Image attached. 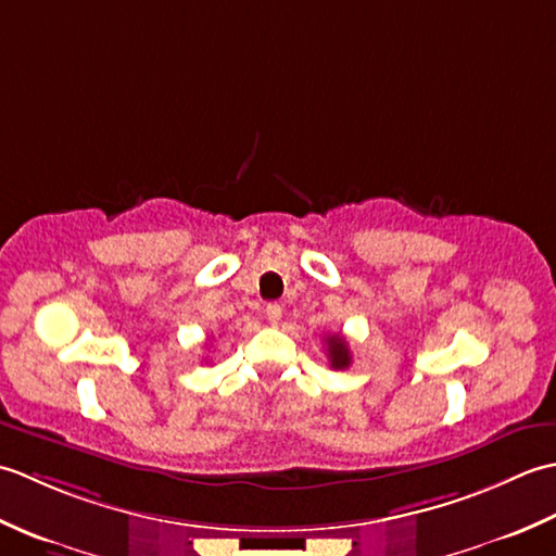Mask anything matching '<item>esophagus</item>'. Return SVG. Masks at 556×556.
Returning a JSON list of instances; mask_svg holds the SVG:
<instances>
[{
  "instance_id": "1",
  "label": "esophagus",
  "mask_w": 556,
  "mask_h": 556,
  "mask_svg": "<svg viewBox=\"0 0 556 556\" xmlns=\"http://www.w3.org/2000/svg\"><path fill=\"white\" fill-rule=\"evenodd\" d=\"M265 315H267L269 325H277V323L281 320V305H279V303H267Z\"/></svg>"
}]
</instances>
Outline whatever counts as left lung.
Listing matches in <instances>:
<instances>
[{
  "label": "left lung",
  "mask_w": 556,
  "mask_h": 556,
  "mask_svg": "<svg viewBox=\"0 0 556 556\" xmlns=\"http://www.w3.org/2000/svg\"><path fill=\"white\" fill-rule=\"evenodd\" d=\"M327 358H329V368L334 370H346L351 365V349L346 344V339L341 334L327 337Z\"/></svg>",
  "instance_id": "obj_1"
}]
</instances>
